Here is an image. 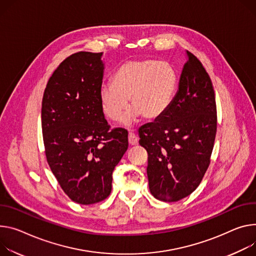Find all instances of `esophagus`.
I'll list each match as a JSON object with an SVG mask.
<instances>
[{
	"label": "esophagus",
	"instance_id": "obj_1",
	"mask_svg": "<svg viewBox=\"0 0 256 256\" xmlns=\"http://www.w3.org/2000/svg\"><path fill=\"white\" fill-rule=\"evenodd\" d=\"M138 136H136L132 130H130V132H128V143H130V145H136V144L138 143Z\"/></svg>",
	"mask_w": 256,
	"mask_h": 256
}]
</instances>
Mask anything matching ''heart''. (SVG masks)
Listing matches in <instances>:
<instances>
[{
  "mask_svg": "<svg viewBox=\"0 0 256 256\" xmlns=\"http://www.w3.org/2000/svg\"><path fill=\"white\" fill-rule=\"evenodd\" d=\"M176 84V72L168 62L153 59H132L124 62L113 76V82L99 90L101 108L112 122L124 114L128 100L134 108L126 118L130 122L138 115L155 120L164 114Z\"/></svg>",
  "mask_w": 256,
  "mask_h": 256,
  "instance_id": "obj_1",
  "label": "heart"
}]
</instances>
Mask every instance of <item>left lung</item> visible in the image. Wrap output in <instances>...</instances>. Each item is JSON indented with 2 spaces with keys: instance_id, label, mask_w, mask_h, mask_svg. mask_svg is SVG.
<instances>
[{
  "instance_id": "left-lung-1",
  "label": "left lung",
  "mask_w": 256,
  "mask_h": 256,
  "mask_svg": "<svg viewBox=\"0 0 256 256\" xmlns=\"http://www.w3.org/2000/svg\"><path fill=\"white\" fill-rule=\"evenodd\" d=\"M187 54L176 97L154 122L138 130V143L148 153L150 192L164 202H176L197 189L210 164L216 134L212 80L200 60Z\"/></svg>"
}]
</instances>
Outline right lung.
Returning <instances> with one entry per match:
<instances>
[{
    "instance_id": "obj_1",
    "label": "right lung",
    "mask_w": 256,
    "mask_h": 256,
    "mask_svg": "<svg viewBox=\"0 0 256 256\" xmlns=\"http://www.w3.org/2000/svg\"><path fill=\"white\" fill-rule=\"evenodd\" d=\"M101 56L78 52L63 60L42 102L47 162L64 193L82 205L110 195L112 172L128 146V130H110L101 108Z\"/></svg>"
}]
</instances>
